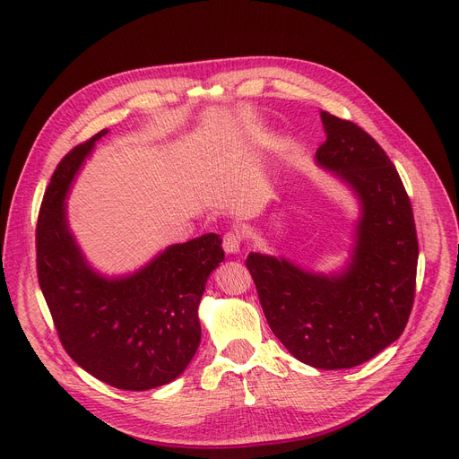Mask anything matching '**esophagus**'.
Returning a JSON list of instances; mask_svg holds the SVG:
<instances>
[{"instance_id":"1","label":"esophagus","mask_w":459,"mask_h":459,"mask_svg":"<svg viewBox=\"0 0 459 459\" xmlns=\"http://www.w3.org/2000/svg\"><path fill=\"white\" fill-rule=\"evenodd\" d=\"M240 242H242V237L238 231H230L224 235V242H222V248L228 255H235L240 252Z\"/></svg>"}]
</instances>
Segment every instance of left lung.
Wrapping results in <instances>:
<instances>
[{"label":"left lung","mask_w":459,"mask_h":459,"mask_svg":"<svg viewBox=\"0 0 459 459\" xmlns=\"http://www.w3.org/2000/svg\"><path fill=\"white\" fill-rule=\"evenodd\" d=\"M320 116L327 141L316 152V165L359 205L349 255L333 272L257 252L246 266L270 329L290 355L318 369H349L403 334L419 246L410 198L390 158L355 123Z\"/></svg>","instance_id":"8db88e82"}]
</instances>
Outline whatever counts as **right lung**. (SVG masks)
I'll return each mask as SVG.
<instances>
[{
    "label": "right lung",
    "mask_w": 459,
    "mask_h": 459,
    "mask_svg": "<svg viewBox=\"0 0 459 459\" xmlns=\"http://www.w3.org/2000/svg\"><path fill=\"white\" fill-rule=\"evenodd\" d=\"M108 128L56 167L37 228L42 294L67 355L119 390L145 392L178 378L200 345L198 305L222 261V238L205 233L170 244L134 272L108 275L84 255L67 221L75 176Z\"/></svg>",
    "instance_id": "1"
}]
</instances>
